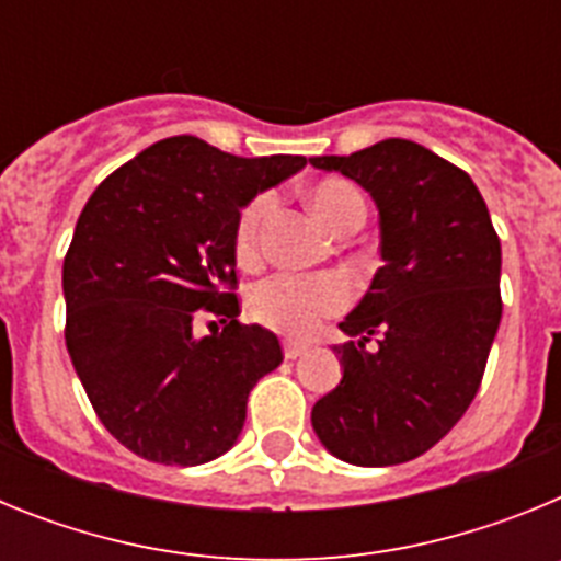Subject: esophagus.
Segmentation results:
<instances>
[{"label": "esophagus", "instance_id": "1", "mask_svg": "<svg viewBox=\"0 0 561 561\" xmlns=\"http://www.w3.org/2000/svg\"><path fill=\"white\" fill-rule=\"evenodd\" d=\"M304 354H306L304 342H291V340L284 342V356H286V359H297V356H304Z\"/></svg>", "mask_w": 561, "mask_h": 561}]
</instances>
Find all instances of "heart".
Instances as JSON below:
<instances>
[{"mask_svg":"<svg viewBox=\"0 0 561 561\" xmlns=\"http://www.w3.org/2000/svg\"><path fill=\"white\" fill-rule=\"evenodd\" d=\"M309 205L314 216L336 232L348 225L351 219L365 221V199L351 182L345 180H320L311 185ZM272 210V196L264 193L244 207L236 230V250L241 257H250L257 250V238L264 227L266 213ZM348 304V289L340 277L317 275V277H297V275H275L264 284L252 289L250 309L252 314L270 329L284 331L291 336H306L317 329L320 317L334 314Z\"/></svg>","mask_w":561,"mask_h":561,"instance_id":"heart-1","label":"heart"}]
</instances>
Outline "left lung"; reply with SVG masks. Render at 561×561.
I'll list each match as a JSON object with an SVG mask.
<instances>
[{
	"instance_id": "obj_1",
	"label": "left lung",
	"mask_w": 561,
	"mask_h": 561,
	"mask_svg": "<svg viewBox=\"0 0 561 561\" xmlns=\"http://www.w3.org/2000/svg\"><path fill=\"white\" fill-rule=\"evenodd\" d=\"M311 165L370 193L381 252L374 284L340 323L351 336L334 348L342 379L311 408V427L345 463H404L435 447L478 393L503 314L500 238L469 173L413 140Z\"/></svg>"
}]
</instances>
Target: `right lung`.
Segmentation results:
<instances>
[{
    "instance_id": "right-lung-1",
    "label": "right lung",
    "mask_w": 561,
    "mask_h": 561,
    "mask_svg": "<svg viewBox=\"0 0 561 561\" xmlns=\"http://www.w3.org/2000/svg\"><path fill=\"white\" fill-rule=\"evenodd\" d=\"M304 165L180 134L89 196L64 257V336L98 419L134 455L199 466L241 435L247 396L284 351L264 325L238 323V219ZM205 313L210 335L195 331Z\"/></svg>"
}]
</instances>
